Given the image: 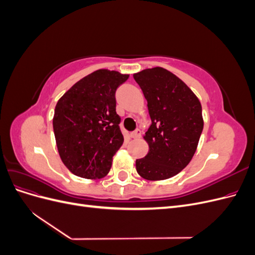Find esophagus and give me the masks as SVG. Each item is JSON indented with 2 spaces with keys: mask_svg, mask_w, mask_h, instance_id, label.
<instances>
[{
  "mask_svg": "<svg viewBox=\"0 0 255 255\" xmlns=\"http://www.w3.org/2000/svg\"><path fill=\"white\" fill-rule=\"evenodd\" d=\"M141 136V130L140 129H135V130H133L132 133H130V137L132 138H139Z\"/></svg>",
  "mask_w": 255,
  "mask_h": 255,
  "instance_id": "esophagus-1",
  "label": "esophagus"
}]
</instances>
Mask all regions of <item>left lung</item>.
<instances>
[{
	"label": "left lung",
	"instance_id": "8db88e82",
	"mask_svg": "<svg viewBox=\"0 0 255 255\" xmlns=\"http://www.w3.org/2000/svg\"><path fill=\"white\" fill-rule=\"evenodd\" d=\"M134 80L152 120L144 136L149 153L136 159V170L145 180L169 179L189 164L197 150L203 129L201 104L186 84L164 68L145 69Z\"/></svg>",
	"mask_w": 255,
	"mask_h": 255
}]
</instances>
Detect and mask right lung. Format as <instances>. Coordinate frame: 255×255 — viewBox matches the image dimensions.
<instances>
[{
	"instance_id": "obj_1",
	"label": "right lung",
	"mask_w": 255,
	"mask_h": 255,
	"mask_svg": "<svg viewBox=\"0 0 255 255\" xmlns=\"http://www.w3.org/2000/svg\"><path fill=\"white\" fill-rule=\"evenodd\" d=\"M128 74L101 69L75 83L56 104L53 129L58 153L73 174L101 179L123 143L116 90Z\"/></svg>"
}]
</instances>
